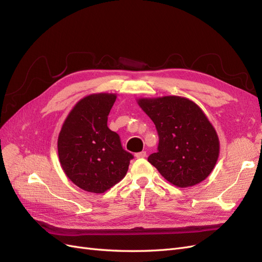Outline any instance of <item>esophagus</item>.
<instances>
[{"label":"esophagus","instance_id":"obj_1","mask_svg":"<svg viewBox=\"0 0 262 262\" xmlns=\"http://www.w3.org/2000/svg\"><path fill=\"white\" fill-rule=\"evenodd\" d=\"M145 156H146V152H145V150H142V152H139V153L136 154V157H137V158H143V157H145Z\"/></svg>","mask_w":262,"mask_h":262}]
</instances>
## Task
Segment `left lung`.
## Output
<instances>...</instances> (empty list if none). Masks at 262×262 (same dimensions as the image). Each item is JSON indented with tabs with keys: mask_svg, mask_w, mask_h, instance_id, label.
<instances>
[{
	"mask_svg": "<svg viewBox=\"0 0 262 262\" xmlns=\"http://www.w3.org/2000/svg\"><path fill=\"white\" fill-rule=\"evenodd\" d=\"M158 133L157 152L147 161L173 186L200 184L215 167L220 154L217 133L195 102L180 96L139 98Z\"/></svg>",
	"mask_w": 262,
	"mask_h": 262,
	"instance_id": "left-lung-1",
	"label": "left lung"
}]
</instances>
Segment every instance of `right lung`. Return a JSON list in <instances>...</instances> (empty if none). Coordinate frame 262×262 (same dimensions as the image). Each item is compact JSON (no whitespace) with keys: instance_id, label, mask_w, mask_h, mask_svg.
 Listing matches in <instances>:
<instances>
[{"instance_id":"1","label":"right lung","mask_w":262,"mask_h":262,"mask_svg":"<svg viewBox=\"0 0 262 262\" xmlns=\"http://www.w3.org/2000/svg\"><path fill=\"white\" fill-rule=\"evenodd\" d=\"M116 94L98 93L82 98L71 110L58 138L61 167L85 191L104 193L123 179L133 155L107 125Z\"/></svg>"}]
</instances>
